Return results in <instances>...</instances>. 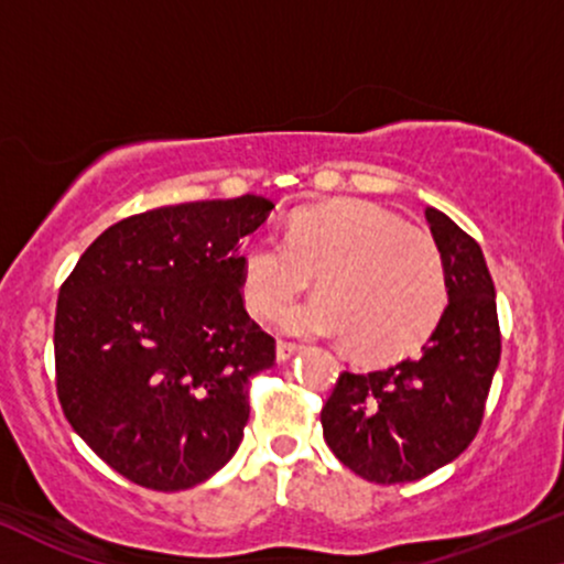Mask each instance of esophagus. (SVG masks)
<instances>
[{
	"instance_id": "esophagus-1",
	"label": "esophagus",
	"mask_w": 564,
	"mask_h": 564,
	"mask_svg": "<svg viewBox=\"0 0 564 564\" xmlns=\"http://www.w3.org/2000/svg\"><path fill=\"white\" fill-rule=\"evenodd\" d=\"M299 351H302V346H296V344H286V340H278V344H275V359L278 361L294 359Z\"/></svg>"
}]
</instances>
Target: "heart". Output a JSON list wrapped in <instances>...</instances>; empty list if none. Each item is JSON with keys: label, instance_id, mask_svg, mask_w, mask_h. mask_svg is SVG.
Segmentation results:
<instances>
[{"label": "heart", "instance_id": "1", "mask_svg": "<svg viewBox=\"0 0 564 564\" xmlns=\"http://www.w3.org/2000/svg\"><path fill=\"white\" fill-rule=\"evenodd\" d=\"M239 273L247 306L268 319L281 315L315 275L323 294L289 310L283 327L344 338L367 359L416 348L445 306V273L434 241L365 199L299 210L283 239H249Z\"/></svg>", "mask_w": 564, "mask_h": 564}]
</instances>
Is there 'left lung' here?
<instances>
[{"mask_svg": "<svg viewBox=\"0 0 564 564\" xmlns=\"http://www.w3.org/2000/svg\"><path fill=\"white\" fill-rule=\"evenodd\" d=\"M447 306L419 356L377 372H344L319 413L327 447L375 484L424 479L453 463L481 426L500 365L495 283L481 247L426 205Z\"/></svg>", "mask_w": 564, "mask_h": 564, "instance_id": "1", "label": "left lung"}]
</instances>
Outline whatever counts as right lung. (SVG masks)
<instances>
[{
	"mask_svg": "<svg viewBox=\"0 0 564 564\" xmlns=\"http://www.w3.org/2000/svg\"><path fill=\"white\" fill-rule=\"evenodd\" d=\"M273 208L241 195L138 213L93 241L59 289L62 411L124 479L189 489L237 453L249 377L275 361L241 302L239 254Z\"/></svg>",
	"mask_w": 564,
	"mask_h": 564,
	"instance_id": "obj_1",
	"label": "right lung"
}]
</instances>
